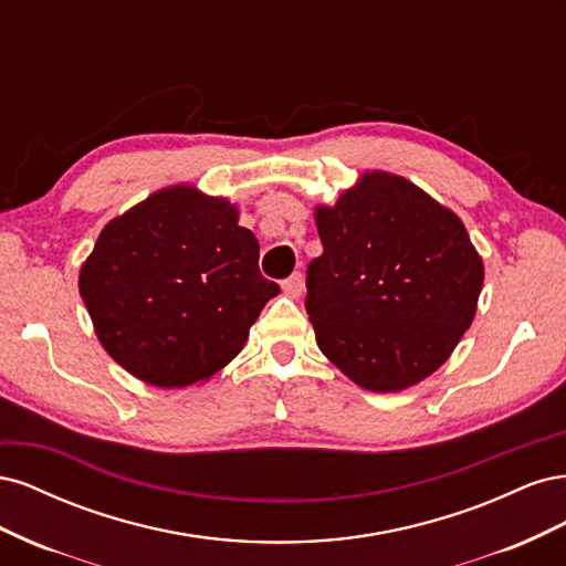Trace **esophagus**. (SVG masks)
<instances>
[{
  "instance_id": "obj_1",
  "label": "esophagus",
  "mask_w": 566,
  "mask_h": 566,
  "mask_svg": "<svg viewBox=\"0 0 566 566\" xmlns=\"http://www.w3.org/2000/svg\"><path fill=\"white\" fill-rule=\"evenodd\" d=\"M283 293H285L287 297H300V295L304 293V276H302L300 271L283 281Z\"/></svg>"
}]
</instances>
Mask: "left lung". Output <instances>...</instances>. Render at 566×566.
<instances>
[{
  "label": "left lung",
  "mask_w": 566,
  "mask_h": 566,
  "mask_svg": "<svg viewBox=\"0 0 566 566\" xmlns=\"http://www.w3.org/2000/svg\"><path fill=\"white\" fill-rule=\"evenodd\" d=\"M314 219L323 254L306 269L304 306L318 349L370 391L430 378L472 325L484 285L460 217L373 169Z\"/></svg>",
  "instance_id": "obj_1"
}]
</instances>
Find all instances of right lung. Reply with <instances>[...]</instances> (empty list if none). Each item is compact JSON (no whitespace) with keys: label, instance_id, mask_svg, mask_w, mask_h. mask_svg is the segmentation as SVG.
Listing matches in <instances>:
<instances>
[{"label":"right lung","instance_id":"1","mask_svg":"<svg viewBox=\"0 0 566 566\" xmlns=\"http://www.w3.org/2000/svg\"><path fill=\"white\" fill-rule=\"evenodd\" d=\"M101 347L134 378L172 389L210 380L241 354L279 285L227 198L160 188L111 219L80 269Z\"/></svg>","mask_w":566,"mask_h":566}]
</instances>
